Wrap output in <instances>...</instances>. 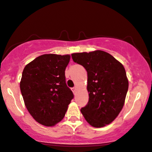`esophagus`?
Listing matches in <instances>:
<instances>
[{
	"label": "esophagus",
	"instance_id": "1",
	"mask_svg": "<svg viewBox=\"0 0 152 152\" xmlns=\"http://www.w3.org/2000/svg\"><path fill=\"white\" fill-rule=\"evenodd\" d=\"M72 90L73 93H76V90H77V88H76V87H74V88H72Z\"/></svg>",
	"mask_w": 152,
	"mask_h": 152
}]
</instances>
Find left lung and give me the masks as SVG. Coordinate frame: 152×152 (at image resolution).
<instances>
[{
  "instance_id": "left-lung-1",
  "label": "left lung",
  "mask_w": 152,
  "mask_h": 152,
  "mask_svg": "<svg viewBox=\"0 0 152 152\" xmlns=\"http://www.w3.org/2000/svg\"><path fill=\"white\" fill-rule=\"evenodd\" d=\"M74 62L88 72L89 101L80 109L90 126L102 128L111 124L124 107L128 89L124 66L102 50L72 54Z\"/></svg>"
}]
</instances>
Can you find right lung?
Masks as SVG:
<instances>
[{"mask_svg":"<svg viewBox=\"0 0 152 152\" xmlns=\"http://www.w3.org/2000/svg\"><path fill=\"white\" fill-rule=\"evenodd\" d=\"M70 57L69 55L45 54L23 70L20 90L24 104L36 121L45 126L61 121L74 97L65 79Z\"/></svg>","mask_w":152,"mask_h":152,"instance_id":"add662e5","label":"right lung"}]
</instances>
